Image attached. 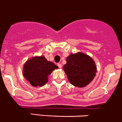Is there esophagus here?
<instances>
[{"label":"esophagus","mask_w":122,"mask_h":122,"mask_svg":"<svg viewBox=\"0 0 122 122\" xmlns=\"http://www.w3.org/2000/svg\"><path fill=\"white\" fill-rule=\"evenodd\" d=\"M57 66L59 68H61V63H57Z\"/></svg>","instance_id":"1"}]
</instances>
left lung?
Returning <instances> with one entry per match:
<instances>
[{
    "label": "left lung",
    "mask_w": 122,
    "mask_h": 122,
    "mask_svg": "<svg viewBox=\"0 0 122 122\" xmlns=\"http://www.w3.org/2000/svg\"><path fill=\"white\" fill-rule=\"evenodd\" d=\"M63 69L70 83L80 88L88 85L97 72L94 60L88 55L81 52L70 55Z\"/></svg>",
    "instance_id": "obj_1"
}]
</instances>
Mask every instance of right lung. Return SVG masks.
<instances>
[{
    "instance_id": "1",
    "label": "right lung",
    "mask_w": 122,
    "mask_h": 122,
    "mask_svg": "<svg viewBox=\"0 0 122 122\" xmlns=\"http://www.w3.org/2000/svg\"><path fill=\"white\" fill-rule=\"evenodd\" d=\"M56 69L58 67L44 56H35L24 64L23 75L33 86H42L48 82V76Z\"/></svg>"
}]
</instances>
